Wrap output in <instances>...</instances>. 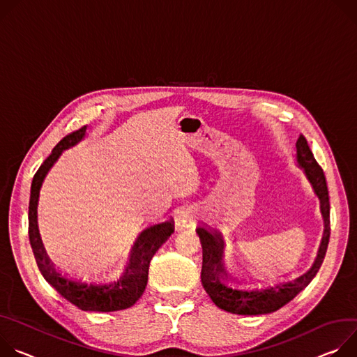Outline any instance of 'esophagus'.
Returning a JSON list of instances; mask_svg holds the SVG:
<instances>
[{
  "label": "esophagus",
  "instance_id": "34e87169",
  "mask_svg": "<svg viewBox=\"0 0 357 357\" xmlns=\"http://www.w3.org/2000/svg\"><path fill=\"white\" fill-rule=\"evenodd\" d=\"M197 220V210L192 206H183L177 213V225L190 227Z\"/></svg>",
  "mask_w": 357,
  "mask_h": 357
}]
</instances>
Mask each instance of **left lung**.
I'll return each instance as SVG.
<instances>
[{
    "instance_id": "obj_1",
    "label": "left lung",
    "mask_w": 357,
    "mask_h": 357,
    "mask_svg": "<svg viewBox=\"0 0 357 357\" xmlns=\"http://www.w3.org/2000/svg\"><path fill=\"white\" fill-rule=\"evenodd\" d=\"M296 165L302 169L305 177L310 183L314 194L321 202V213L324 217V235L318 255L312 266L291 281L278 282L275 285H258L254 288H238L228 282L221 265L222 241L218 236L204 227L197 228L203 245V269L202 282L211 298V301L220 307L236 314H265L278 310L289 301H292L302 289H305L318 273L329 244L331 236V203L329 190L324 170L316 163L314 157L307 146V142L301 136L295 146Z\"/></svg>"
}]
</instances>
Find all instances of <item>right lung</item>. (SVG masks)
Segmentation results:
<instances>
[{
	"label": "right lung",
	"mask_w": 357,
	"mask_h": 357,
	"mask_svg": "<svg viewBox=\"0 0 357 357\" xmlns=\"http://www.w3.org/2000/svg\"><path fill=\"white\" fill-rule=\"evenodd\" d=\"M86 133L88 128L84 126L82 129H79L63 137L54 147L50 157L36 172L32 180L29 195V241L36 265L39 271H41L43 276L51 287H54L70 303H73L79 309L91 312L122 310L133 306L143 295L147 285L150 261L155 251L160 248L167 241L169 236L174 232V224L172 220H169L144 228L139 234L136 243L132 247L130 257L125 268L116 276H113V278L105 281L82 280L63 273L54 266L44 248L41 234H39V194H41V187L48 173L55 166L63 150H68L76 146L79 142H82L86 137Z\"/></svg>",
	"instance_id": "obj_1"
}]
</instances>
